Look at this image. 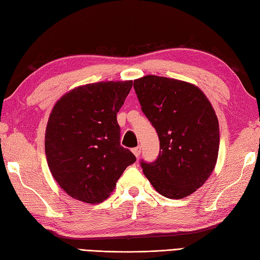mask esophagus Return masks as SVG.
Listing matches in <instances>:
<instances>
[{
    "mask_svg": "<svg viewBox=\"0 0 260 260\" xmlns=\"http://www.w3.org/2000/svg\"><path fill=\"white\" fill-rule=\"evenodd\" d=\"M132 152H133V154H134L136 157H139L141 155V146H137V147L133 148V150H132Z\"/></svg>",
    "mask_w": 260,
    "mask_h": 260,
    "instance_id": "34e87169",
    "label": "esophagus"
}]
</instances>
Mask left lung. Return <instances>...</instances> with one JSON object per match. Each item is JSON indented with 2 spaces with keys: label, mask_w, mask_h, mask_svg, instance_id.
Segmentation results:
<instances>
[{
  "label": "left lung",
  "mask_w": 260,
  "mask_h": 260,
  "mask_svg": "<svg viewBox=\"0 0 260 260\" xmlns=\"http://www.w3.org/2000/svg\"><path fill=\"white\" fill-rule=\"evenodd\" d=\"M142 110L159 140L155 161H141L159 194L182 199L202 186L215 167L219 123L206 95L189 82L159 76L134 80Z\"/></svg>",
  "instance_id": "1"
}]
</instances>
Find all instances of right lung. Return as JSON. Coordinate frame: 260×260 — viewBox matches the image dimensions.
Listing matches in <instances>:
<instances>
[{"mask_svg":"<svg viewBox=\"0 0 260 260\" xmlns=\"http://www.w3.org/2000/svg\"><path fill=\"white\" fill-rule=\"evenodd\" d=\"M133 81H103L77 87L59 99L46 129L47 162L53 179L71 198L99 203L136 161L120 146L117 113Z\"/></svg>","mask_w":260,"mask_h":260,"instance_id":"right-lung-1","label":"right lung"}]
</instances>
